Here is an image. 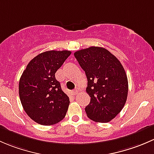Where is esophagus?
Listing matches in <instances>:
<instances>
[{
    "label": "esophagus",
    "instance_id": "34e87169",
    "mask_svg": "<svg viewBox=\"0 0 154 154\" xmlns=\"http://www.w3.org/2000/svg\"><path fill=\"white\" fill-rule=\"evenodd\" d=\"M79 88H76L75 89V90H73V91L72 92V94L73 95V96H75V95H77L78 93H79Z\"/></svg>",
    "mask_w": 154,
    "mask_h": 154
}]
</instances>
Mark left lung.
<instances>
[{"instance_id": "obj_1", "label": "left lung", "mask_w": 154, "mask_h": 154, "mask_svg": "<svg viewBox=\"0 0 154 154\" xmlns=\"http://www.w3.org/2000/svg\"><path fill=\"white\" fill-rule=\"evenodd\" d=\"M88 79L86 92L90 97L87 116L106 123L124 107L128 93L126 72L118 58L105 48L90 47L74 53Z\"/></svg>"}]
</instances>
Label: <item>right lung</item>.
<instances>
[{"mask_svg":"<svg viewBox=\"0 0 154 154\" xmlns=\"http://www.w3.org/2000/svg\"><path fill=\"white\" fill-rule=\"evenodd\" d=\"M68 50H50L29 61L19 81L23 110L38 124L52 125L65 117L69 99L55 74L70 55Z\"/></svg>","mask_w":154,"mask_h":154,"instance_id":"1","label":"right lung"}]
</instances>
